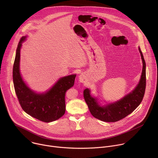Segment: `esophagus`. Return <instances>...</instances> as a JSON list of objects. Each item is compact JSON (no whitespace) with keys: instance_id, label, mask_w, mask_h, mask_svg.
I'll use <instances>...</instances> for the list:
<instances>
[{"instance_id":"1","label":"esophagus","mask_w":158,"mask_h":158,"mask_svg":"<svg viewBox=\"0 0 158 158\" xmlns=\"http://www.w3.org/2000/svg\"><path fill=\"white\" fill-rule=\"evenodd\" d=\"M79 79H80V81L82 82L84 81V76L82 75H81L79 77Z\"/></svg>"}]
</instances>
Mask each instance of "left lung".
I'll return each mask as SVG.
<instances>
[{"label":"left lung","mask_w":158,"mask_h":158,"mask_svg":"<svg viewBox=\"0 0 158 158\" xmlns=\"http://www.w3.org/2000/svg\"><path fill=\"white\" fill-rule=\"evenodd\" d=\"M139 50L143 64V73L139 84L132 93L114 103L100 106L96 99L90 95L89 90L88 89L84 90V98L90 112L94 118L105 122H116L131 114L142 102L146 84V63L140 48Z\"/></svg>","instance_id":"1"}]
</instances>
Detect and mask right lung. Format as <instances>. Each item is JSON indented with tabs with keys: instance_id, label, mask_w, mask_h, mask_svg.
Segmentation results:
<instances>
[{
	"instance_id": "add662e5",
	"label": "right lung",
	"mask_w": 158,
	"mask_h": 158,
	"mask_svg": "<svg viewBox=\"0 0 158 158\" xmlns=\"http://www.w3.org/2000/svg\"><path fill=\"white\" fill-rule=\"evenodd\" d=\"M22 37L18 44L13 66V82L19 104L27 114L44 123L54 121L65 113V94L74 84L76 75L60 78L56 84L44 94H36L26 85L19 71L20 51Z\"/></svg>"
}]
</instances>
